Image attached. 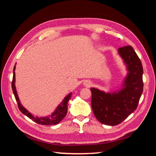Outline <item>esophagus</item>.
Instances as JSON below:
<instances>
[{
	"instance_id": "34e87169",
	"label": "esophagus",
	"mask_w": 156,
	"mask_h": 156,
	"mask_svg": "<svg viewBox=\"0 0 156 156\" xmlns=\"http://www.w3.org/2000/svg\"><path fill=\"white\" fill-rule=\"evenodd\" d=\"M84 85H85V86L87 87H90V85H91V84H90V82L87 81L86 83H84Z\"/></svg>"
}]
</instances>
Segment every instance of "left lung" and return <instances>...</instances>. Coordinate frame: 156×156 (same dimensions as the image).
<instances>
[{"label":"left lung","mask_w":156,"mask_h":156,"mask_svg":"<svg viewBox=\"0 0 156 156\" xmlns=\"http://www.w3.org/2000/svg\"><path fill=\"white\" fill-rule=\"evenodd\" d=\"M128 73L118 92L105 93L91 88L93 112L100 123L117 126L136 109L143 91V68L140 58L130 46L118 49Z\"/></svg>","instance_id":"obj_1"}]
</instances>
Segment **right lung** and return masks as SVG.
I'll list each match as a JSON object with an SVG mask.
<instances>
[{
  "instance_id": "1",
  "label": "right lung",
  "mask_w": 156,
  "mask_h": 156,
  "mask_svg": "<svg viewBox=\"0 0 156 156\" xmlns=\"http://www.w3.org/2000/svg\"><path fill=\"white\" fill-rule=\"evenodd\" d=\"M15 69L16 66L13 67V80L12 83H11V87H12V90L13 92L14 96L16 101H18V106L19 108V110L23 113L24 115L27 116L28 117L33 121H35V123H37L38 124H41V125H45V126H51V125H56V124L58 123L59 122L63 119V118L66 117L67 112V107H68V101L72 97V93H69L66 98H64L63 101L59 104L58 107L56 108L55 111L54 112L52 115L49 117H34V116L29 112L28 110L24 108L20 104V101L19 100L18 94H17V91L16 89L15 86Z\"/></svg>"
}]
</instances>
